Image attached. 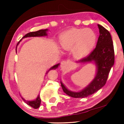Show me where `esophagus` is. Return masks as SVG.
Returning a JSON list of instances; mask_svg holds the SVG:
<instances>
[{
	"mask_svg": "<svg viewBox=\"0 0 124 124\" xmlns=\"http://www.w3.org/2000/svg\"><path fill=\"white\" fill-rule=\"evenodd\" d=\"M61 67L62 69H65V68H68V63L67 61H62L61 64Z\"/></svg>",
	"mask_w": 124,
	"mask_h": 124,
	"instance_id": "esophagus-1",
	"label": "esophagus"
}]
</instances>
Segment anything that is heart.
<instances>
[{
	"label": "heart",
	"mask_w": 124,
	"mask_h": 124,
	"mask_svg": "<svg viewBox=\"0 0 124 124\" xmlns=\"http://www.w3.org/2000/svg\"><path fill=\"white\" fill-rule=\"evenodd\" d=\"M97 36L89 28L72 29L59 37V44L65 51H71L74 56L82 59L89 54L95 47Z\"/></svg>",
	"instance_id": "b5f03b06"
}]
</instances>
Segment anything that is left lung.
Returning a JSON list of instances; mask_svg holds the SVG:
<instances>
[{"mask_svg":"<svg viewBox=\"0 0 124 124\" xmlns=\"http://www.w3.org/2000/svg\"><path fill=\"white\" fill-rule=\"evenodd\" d=\"M98 27L100 36L95 48L87 57L76 62L95 64L97 70L93 79L84 89L77 92L70 91L61 82L63 92L73 98H85L99 91L106 84L108 74L114 65V48L110 33L103 26L98 24Z\"/></svg>","mask_w":124,"mask_h":124,"instance_id":"8db88e82","label":"left lung"}]
</instances>
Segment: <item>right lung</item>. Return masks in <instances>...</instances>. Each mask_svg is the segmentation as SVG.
Returning <instances> with one entry per match:
<instances>
[{
  "label": "right lung",
  "instance_id": "1",
  "mask_svg": "<svg viewBox=\"0 0 124 124\" xmlns=\"http://www.w3.org/2000/svg\"><path fill=\"white\" fill-rule=\"evenodd\" d=\"M48 31V29H46L39 30V31H36V32H30V33H27V34H26V35H25L23 37V38H29V37H46V36H47V35H48V33H47ZM22 39L20 40V41H19V42H18V44H17V46H18V45L19 44L20 42V41H22ZM17 47H16V52H17ZM59 65H60V63H57V64L53 66V67H51V68H50V69L47 71V72H46V74H47L48 73V71H50L51 70L57 69V68H58L59 66ZM22 99L23 100V101H24V102H26V103L27 104H28L29 106H31V107H33V108H39V107L40 104H41V98H40L39 94L38 95V97H37V98H36V99L33 100H32V101L26 100H25L24 98H23L22 97Z\"/></svg>",
  "mask_w": 124,
  "mask_h": 124
}]
</instances>
